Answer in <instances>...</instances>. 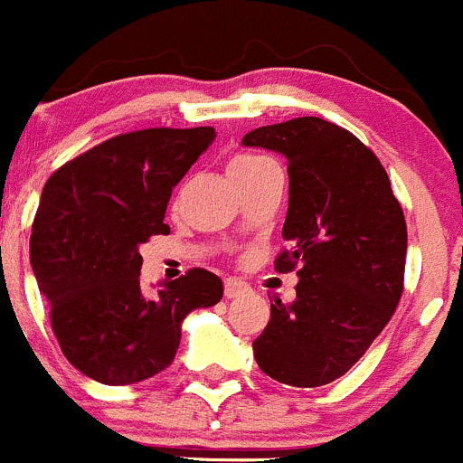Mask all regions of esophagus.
<instances>
[{
	"instance_id": "obj_1",
	"label": "esophagus",
	"mask_w": 463,
	"mask_h": 463,
	"mask_svg": "<svg viewBox=\"0 0 463 463\" xmlns=\"http://www.w3.org/2000/svg\"><path fill=\"white\" fill-rule=\"evenodd\" d=\"M250 293V286L241 279H224V298L232 300V298H241V295H248Z\"/></svg>"
}]
</instances>
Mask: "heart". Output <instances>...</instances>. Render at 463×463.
<instances>
[{
  "instance_id": "1",
  "label": "heart",
  "mask_w": 463,
  "mask_h": 463,
  "mask_svg": "<svg viewBox=\"0 0 463 463\" xmlns=\"http://www.w3.org/2000/svg\"><path fill=\"white\" fill-rule=\"evenodd\" d=\"M270 158L266 156H259V154H239L229 161V175H236V173H245V170H252L261 163H268Z\"/></svg>"
}]
</instances>
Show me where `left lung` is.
I'll list each match as a JSON object with an SVG mask.
<instances>
[{
	"label": "left lung",
	"instance_id": "1",
	"mask_svg": "<svg viewBox=\"0 0 463 463\" xmlns=\"http://www.w3.org/2000/svg\"><path fill=\"white\" fill-rule=\"evenodd\" d=\"M245 147L288 158V250L295 300L270 302L254 359L272 380L323 386L345 375L386 327L402 295L407 222L380 158L323 118H293L243 136Z\"/></svg>",
	"mask_w": 463,
	"mask_h": 463
}]
</instances>
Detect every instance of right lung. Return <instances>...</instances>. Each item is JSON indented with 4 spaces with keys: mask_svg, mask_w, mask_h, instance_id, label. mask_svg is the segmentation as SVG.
I'll list each match as a JSON object with an SVG mask.
<instances>
[{
    "mask_svg": "<svg viewBox=\"0 0 463 463\" xmlns=\"http://www.w3.org/2000/svg\"><path fill=\"white\" fill-rule=\"evenodd\" d=\"M215 140L213 127L131 131L61 165L43 188L29 257L65 359L109 386L165 371L193 309L218 305L222 281L193 268L143 293L138 248L170 234L173 188Z\"/></svg>",
    "mask_w": 463,
    "mask_h": 463,
    "instance_id": "obj_1",
    "label": "right lung"
}]
</instances>
